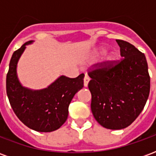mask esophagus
Returning <instances> with one entry per match:
<instances>
[{
    "mask_svg": "<svg viewBox=\"0 0 156 156\" xmlns=\"http://www.w3.org/2000/svg\"><path fill=\"white\" fill-rule=\"evenodd\" d=\"M89 80H90V79H89V78H88V76H85L84 78H83V85H84V87H88Z\"/></svg>",
    "mask_w": 156,
    "mask_h": 156,
    "instance_id": "34e87169",
    "label": "esophagus"
}]
</instances>
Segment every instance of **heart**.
Here are the masks:
<instances>
[{"instance_id":"obj_1","label":"heart","mask_w":156,"mask_h":156,"mask_svg":"<svg viewBox=\"0 0 156 156\" xmlns=\"http://www.w3.org/2000/svg\"><path fill=\"white\" fill-rule=\"evenodd\" d=\"M105 52H106V48L105 47H100V48H98V49H96L94 52V55H93V58H98L99 56H101V55L105 54ZM116 60V54H115L114 51H112V52H109L108 54L106 55V57L104 59V63H105L106 66H109V65H111Z\"/></svg>"}]
</instances>
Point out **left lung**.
<instances>
[{"label":"left lung","instance_id":"1","mask_svg":"<svg viewBox=\"0 0 156 156\" xmlns=\"http://www.w3.org/2000/svg\"><path fill=\"white\" fill-rule=\"evenodd\" d=\"M116 41L124 58L109 66L101 63V68L88 73L92 113L98 124L109 129L130 125L143 110L151 88L144 53L127 41Z\"/></svg>","mask_w":156,"mask_h":156}]
</instances>
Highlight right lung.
Returning a JSON list of instances; mask_svg holds the SVG:
<instances>
[{"instance_id":"obj_1","label":"right lung","mask_w":156,"mask_h":156,"mask_svg":"<svg viewBox=\"0 0 156 156\" xmlns=\"http://www.w3.org/2000/svg\"><path fill=\"white\" fill-rule=\"evenodd\" d=\"M29 41L14 51L6 75V94L13 111L26 126L38 132H51L64 124L72 99L83 87L84 74L70 78L62 75L48 88L34 90L23 87L16 68Z\"/></svg>"}]
</instances>
